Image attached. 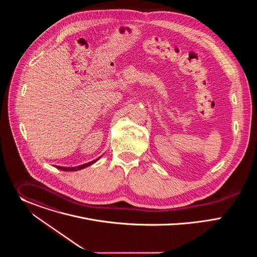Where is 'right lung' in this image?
Masks as SVG:
<instances>
[{
  "mask_svg": "<svg viewBox=\"0 0 257 257\" xmlns=\"http://www.w3.org/2000/svg\"><path fill=\"white\" fill-rule=\"evenodd\" d=\"M99 159H100V157L97 158V159H95V160H93L92 162H89V163H87V164H83V165L77 166V167H60V166H55V167L58 168V169H60V170H62V171H68V172L79 171V170H81V169H84V168H86V167H89L90 165H92V164H94L95 162H97Z\"/></svg>",
  "mask_w": 257,
  "mask_h": 257,
  "instance_id": "1",
  "label": "right lung"
}]
</instances>
